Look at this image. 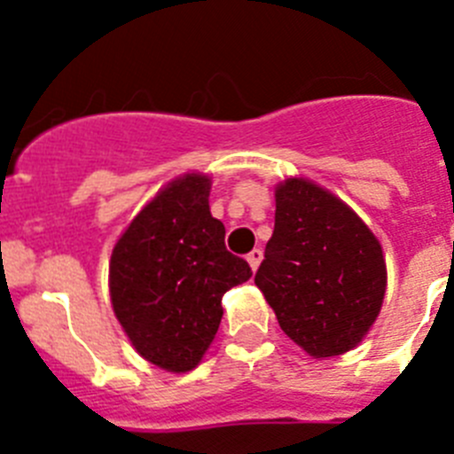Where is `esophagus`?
I'll list each match as a JSON object with an SVG mask.
<instances>
[{
  "instance_id": "34e87169",
  "label": "esophagus",
  "mask_w": 454,
  "mask_h": 454,
  "mask_svg": "<svg viewBox=\"0 0 454 454\" xmlns=\"http://www.w3.org/2000/svg\"><path fill=\"white\" fill-rule=\"evenodd\" d=\"M262 259H263V252L259 250V247H254V250H252L250 254H247V263H250L252 270H256V268H259Z\"/></svg>"
}]
</instances>
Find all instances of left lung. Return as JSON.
Instances as JSON below:
<instances>
[{
    "label": "left lung",
    "instance_id": "8db88e82",
    "mask_svg": "<svg viewBox=\"0 0 454 454\" xmlns=\"http://www.w3.org/2000/svg\"><path fill=\"white\" fill-rule=\"evenodd\" d=\"M254 284L284 334L327 359L359 346L377 320L387 263L377 236L343 200L288 177L275 188V231Z\"/></svg>",
    "mask_w": 454,
    "mask_h": 454
}]
</instances>
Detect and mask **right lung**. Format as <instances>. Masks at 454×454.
<instances>
[{"label":"right lung","mask_w":454,"mask_h":454,"mask_svg":"<svg viewBox=\"0 0 454 454\" xmlns=\"http://www.w3.org/2000/svg\"><path fill=\"white\" fill-rule=\"evenodd\" d=\"M211 177L186 172L156 192L122 231L108 262L111 304L145 362L188 372L223 320V295L252 277L224 247L208 208Z\"/></svg>","instance_id":"add662e5"}]
</instances>
